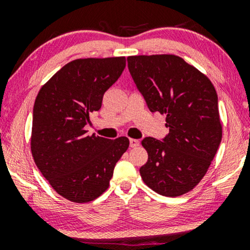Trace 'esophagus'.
Here are the masks:
<instances>
[{
  "label": "esophagus",
  "instance_id": "esophagus-1",
  "mask_svg": "<svg viewBox=\"0 0 250 250\" xmlns=\"http://www.w3.org/2000/svg\"><path fill=\"white\" fill-rule=\"evenodd\" d=\"M129 146H130L131 148L139 147L140 141H139V140H136V139H130V140H129Z\"/></svg>",
  "mask_w": 250,
  "mask_h": 250
}]
</instances>
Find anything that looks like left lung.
<instances>
[{
  "mask_svg": "<svg viewBox=\"0 0 250 250\" xmlns=\"http://www.w3.org/2000/svg\"><path fill=\"white\" fill-rule=\"evenodd\" d=\"M128 69L151 113L166 114L169 133L145 137L143 182L163 196L190 191L207 173L222 139L213 83L175 55L129 56Z\"/></svg>",
  "mask_w": 250,
  "mask_h": 250,
  "instance_id": "left-lung-1",
  "label": "left lung"
}]
</instances>
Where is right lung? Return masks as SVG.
I'll use <instances>...</instances> for the list:
<instances>
[{"label": "right lung", "mask_w": 250, "mask_h": 250, "mask_svg": "<svg viewBox=\"0 0 250 250\" xmlns=\"http://www.w3.org/2000/svg\"><path fill=\"white\" fill-rule=\"evenodd\" d=\"M125 57L80 59L62 67L41 88L33 109L31 153L37 168L64 199L83 203L109 187L128 137L87 135L89 113L121 76Z\"/></svg>", "instance_id": "1"}]
</instances>
